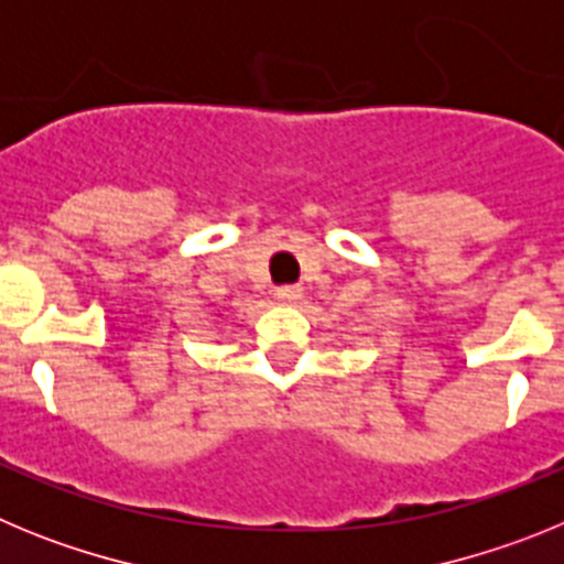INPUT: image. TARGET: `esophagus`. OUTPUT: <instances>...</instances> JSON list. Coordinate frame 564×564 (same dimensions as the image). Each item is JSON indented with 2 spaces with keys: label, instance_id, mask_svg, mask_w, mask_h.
Listing matches in <instances>:
<instances>
[{
  "label": "esophagus",
  "instance_id": "obj_1",
  "mask_svg": "<svg viewBox=\"0 0 564 564\" xmlns=\"http://www.w3.org/2000/svg\"><path fill=\"white\" fill-rule=\"evenodd\" d=\"M299 296H302V291H299L296 285H279L276 291H273V299H276L279 305H293Z\"/></svg>",
  "mask_w": 564,
  "mask_h": 564
}]
</instances>
